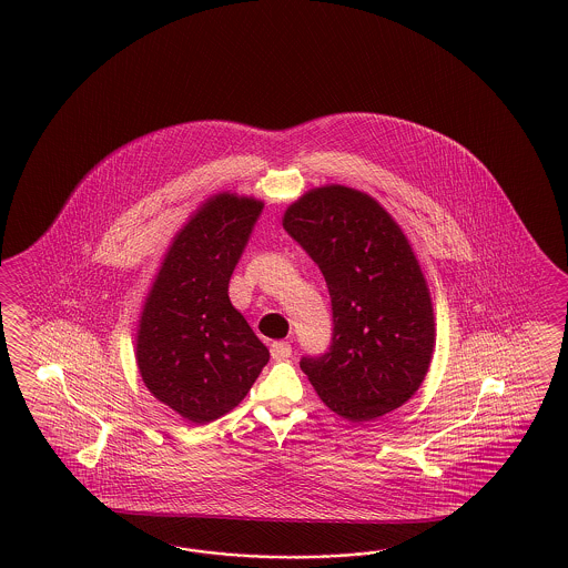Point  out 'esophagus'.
<instances>
[{
	"mask_svg": "<svg viewBox=\"0 0 568 568\" xmlns=\"http://www.w3.org/2000/svg\"><path fill=\"white\" fill-rule=\"evenodd\" d=\"M271 356L273 361H285L292 356V345L287 342H273L271 344Z\"/></svg>",
	"mask_w": 568,
	"mask_h": 568,
	"instance_id": "1",
	"label": "esophagus"
}]
</instances>
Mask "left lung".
<instances>
[{
    "label": "left lung",
    "instance_id": "8db88e82",
    "mask_svg": "<svg viewBox=\"0 0 568 568\" xmlns=\"http://www.w3.org/2000/svg\"><path fill=\"white\" fill-rule=\"evenodd\" d=\"M283 226L327 281L333 335L300 368L352 423L399 408L420 387L435 339L420 266L394 219L361 191L328 185L287 207Z\"/></svg>",
    "mask_w": 568,
    "mask_h": 568
}]
</instances>
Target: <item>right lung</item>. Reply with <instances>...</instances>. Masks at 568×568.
Here are the masks:
<instances>
[{"mask_svg":"<svg viewBox=\"0 0 568 568\" xmlns=\"http://www.w3.org/2000/svg\"><path fill=\"white\" fill-rule=\"evenodd\" d=\"M262 202L210 197L172 241L139 321L145 387L195 425L233 410L271 358L229 300Z\"/></svg>","mask_w":568,"mask_h":568,"instance_id":"add662e5","label":"right lung"}]
</instances>
